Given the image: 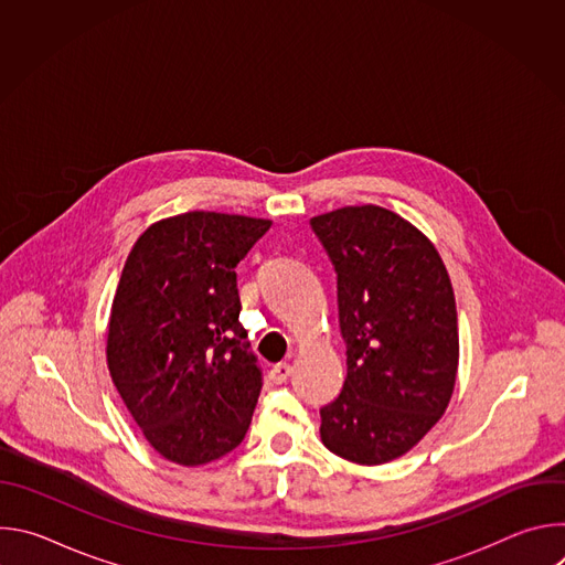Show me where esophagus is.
Here are the masks:
<instances>
[{"label":"esophagus","instance_id":"1","mask_svg":"<svg viewBox=\"0 0 565 565\" xmlns=\"http://www.w3.org/2000/svg\"><path fill=\"white\" fill-rule=\"evenodd\" d=\"M290 375H292V366H290L288 362H279V364H275V366L270 369V380H273L275 384H284Z\"/></svg>","mask_w":565,"mask_h":565}]
</instances>
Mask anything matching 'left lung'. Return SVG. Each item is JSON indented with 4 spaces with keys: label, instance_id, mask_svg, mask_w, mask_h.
<instances>
[{
    "label": "left lung",
    "instance_id": "8db88e82",
    "mask_svg": "<svg viewBox=\"0 0 565 565\" xmlns=\"http://www.w3.org/2000/svg\"><path fill=\"white\" fill-rule=\"evenodd\" d=\"M338 273L347 380L321 407V443L358 465L407 454L445 414L458 315L431 241L399 214L351 205L310 218Z\"/></svg>",
    "mask_w": 565,
    "mask_h": 565
}]
</instances>
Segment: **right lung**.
Segmentation results:
<instances>
[{
	"instance_id": "obj_1",
	"label": "right lung",
	"mask_w": 565,
	"mask_h": 565,
	"mask_svg": "<svg viewBox=\"0 0 565 565\" xmlns=\"http://www.w3.org/2000/svg\"><path fill=\"white\" fill-rule=\"evenodd\" d=\"M273 221L185 212L134 244L111 303L107 364L147 443L196 467L246 438L262 369L238 324L234 268Z\"/></svg>"
}]
</instances>
